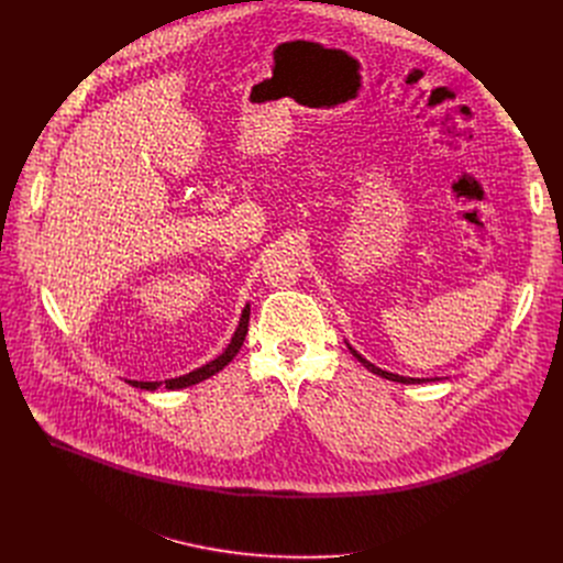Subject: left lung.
I'll list each match as a JSON object with an SVG mask.
<instances>
[{
	"label": "left lung",
	"instance_id": "8db88e82",
	"mask_svg": "<svg viewBox=\"0 0 563 563\" xmlns=\"http://www.w3.org/2000/svg\"><path fill=\"white\" fill-rule=\"evenodd\" d=\"M350 352L363 363V367H367L372 374H376V376H380V378H387V380H396V383H423L426 378H410V376H398V374H391V372H385V369H380V367H376V365H372L369 361H365L352 345H350Z\"/></svg>",
	"mask_w": 563,
	"mask_h": 563
}]
</instances>
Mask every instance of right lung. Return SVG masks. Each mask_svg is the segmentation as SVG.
Segmentation results:
<instances>
[{
  "instance_id": "1",
  "label": "right lung",
  "mask_w": 563,
  "mask_h": 563,
  "mask_svg": "<svg viewBox=\"0 0 563 563\" xmlns=\"http://www.w3.org/2000/svg\"><path fill=\"white\" fill-rule=\"evenodd\" d=\"M247 330H250V305H245L243 309V316H240V323H238V330L229 343V347L218 356L213 358L211 363L185 374V376H178V378H169V380H129L133 387H140V389H157L159 385H165L167 389H183V387H189V385H196L209 376H213L216 372H220L224 365H229L233 361V356L240 352V347H243L245 343V336H247Z\"/></svg>"
}]
</instances>
